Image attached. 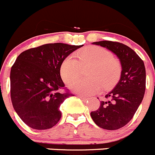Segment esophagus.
Instances as JSON below:
<instances>
[{
	"instance_id": "34e87169",
	"label": "esophagus",
	"mask_w": 155,
	"mask_h": 155,
	"mask_svg": "<svg viewBox=\"0 0 155 155\" xmlns=\"http://www.w3.org/2000/svg\"><path fill=\"white\" fill-rule=\"evenodd\" d=\"M78 97H79V98H81V99H82V100L84 101V102H86V101H87V100H88V99H87V98H86V97H84V96H78Z\"/></svg>"
}]
</instances>
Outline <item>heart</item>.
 Returning a JSON list of instances; mask_svg holds the SVG:
<instances>
[{"mask_svg": "<svg viewBox=\"0 0 155 155\" xmlns=\"http://www.w3.org/2000/svg\"><path fill=\"white\" fill-rule=\"evenodd\" d=\"M75 57L68 56L61 64L60 75L65 84H69L78 79L82 68H90L87 71L88 79L77 81L70 86L74 93L84 96H93L99 93L102 87L107 90L118 81L121 65L109 50L91 46L76 53Z\"/></svg>", "mask_w": 155, "mask_h": 155, "instance_id": "heart-1", "label": "heart"}]
</instances>
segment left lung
Returning a JSON list of instances; mask_svg holds the SVG:
<instances>
[{"label":"left lung","instance_id":"1","mask_svg":"<svg viewBox=\"0 0 155 155\" xmlns=\"http://www.w3.org/2000/svg\"><path fill=\"white\" fill-rule=\"evenodd\" d=\"M93 44L105 47L117 56L121 65V74L114 88L105 95L108 100L101 101L99 108L90 115L102 129H120L133 118L143 99L146 80L145 65L134 50L121 43L102 41Z\"/></svg>","mask_w":155,"mask_h":155}]
</instances>
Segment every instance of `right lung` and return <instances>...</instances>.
Here are the masks:
<instances>
[{
    "label": "right lung",
    "mask_w": 155,
    "mask_h": 155,
    "mask_svg": "<svg viewBox=\"0 0 155 155\" xmlns=\"http://www.w3.org/2000/svg\"><path fill=\"white\" fill-rule=\"evenodd\" d=\"M84 45L47 44L22 52L10 71V96L22 121L35 130H47L59 121L61 104L69 96L60 66L65 57Z\"/></svg>",
    "instance_id": "right-lung-1"
}]
</instances>
